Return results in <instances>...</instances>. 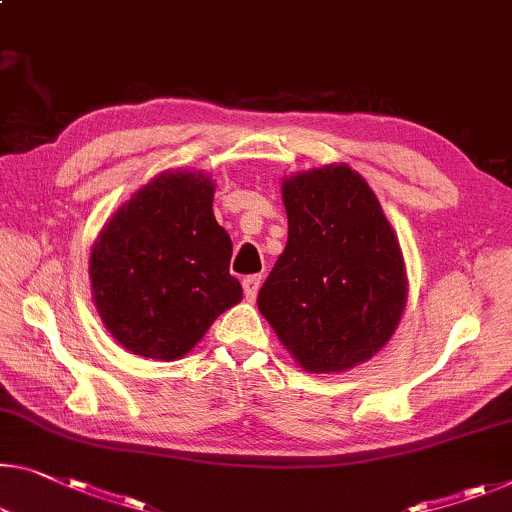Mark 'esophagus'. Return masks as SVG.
<instances>
[{
	"instance_id": "obj_1",
	"label": "esophagus",
	"mask_w": 512,
	"mask_h": 512,
	"mask_svg": "<svg viewBox=\"0 0 512 512\" xmlns=\"http://www.w3.org/2000/svg\"><path fill=\"white\" fill-rule=\"evenodd\" d=\"M258 288H261V274H251V277L242 279V290H245V297L249 302L256 300Z\"/></svg>"
}]
</instances>
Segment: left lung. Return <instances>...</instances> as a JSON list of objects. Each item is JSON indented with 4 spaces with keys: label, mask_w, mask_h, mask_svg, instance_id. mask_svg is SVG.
<instances>
[{
    "label": "left lung",
    "mask_w": 512,
    "mask_h": 512,
    "mask_svg": "<svg viewBox=\"0 0 512 512\" xmlns=\"http://www.w3.org/2000/svg\"><path fill=\"white\" fill-rule=\"evenodd\" d=\"M288 242L258 309L309 373L368 361L407 302L403 251L371 187L348 164L304 171L281 187Z\"/></svg>",
    "instance_id": "1"
}]
</instances>
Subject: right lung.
<instances>
[{
  "mask_svg": "<svg viewBox=\"0 0 512 512\" xmlns=\"http://www.w3.org/2000/svg\"><path fill=\"white\" fill-rule=\"evenodd\" d=\"M212 196L210 176L164 171L102 226L89 263L93 302L132 355L180 359L242 300Z\"/></svg>",
  "mask_w": 512,
  "mask_h": 512,
  "instance_id": "obj_1",
  "label": "right lung"
}]
</instances>
